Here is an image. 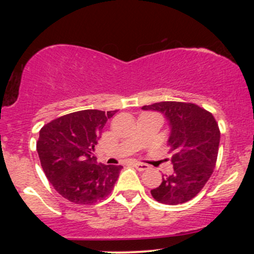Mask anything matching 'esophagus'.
<instances>
[{
    "mask_svg": "<svg viewBox=\"0 0 254 254\" xmlns=\"http://www.w3.org/2000/svg\"><path fill=\"white\" fill-rule=\"evenodd\" d=\"M133 167H135L137 171L143 172V171H147L148 168H149V166L143 164V162H133Z\"/></svg>",
    "mask_w": 254,
    "mask_h": 254,
    "instance_id": "34e87169",
    "label": "esophagus"
}]
</instances>
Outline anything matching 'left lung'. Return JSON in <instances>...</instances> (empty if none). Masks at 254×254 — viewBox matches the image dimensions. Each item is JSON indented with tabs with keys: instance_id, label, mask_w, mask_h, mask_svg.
Here are the masks:
<instances>
[{
	"instance_id": "8db88e82",
	"label": "left lung",
	"mask_w": 254,
	"mask_h": 254,
	"mask_svg": "<svg viewBox=\"0 0 254 254\" xmlns=\"http://www.w3.org/2000/svg\"><path fill=\"white\" fill-rule=\"evenodd\" d=\"M165 116L170 125L168 145L173 151V174L150 191L157 202L185 203L204 188L216 165L220 129L214 116L194 104L161 101L143 106Z\"/></svg>"
}]
</instances>
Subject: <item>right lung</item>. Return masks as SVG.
Segmentation results:
<instances>
[{
    "label": "right lung",
    "instance_id": "1",
    "mask_svg": "<svg viewBox=\"0 0 254 254\" xmlns=\"http://www.w3.org/2000/svg\"><path fill=\"white\" fill-rule=\"evenodd\" d=\"M116 113L83 110L44 125L37 151L49 182L76 204H93L109 196L123 167L98 164L93 151L106 122Z\"/></svg>",
    "mask_w": 254,
    "mask_h": 254
}]
</instances>
